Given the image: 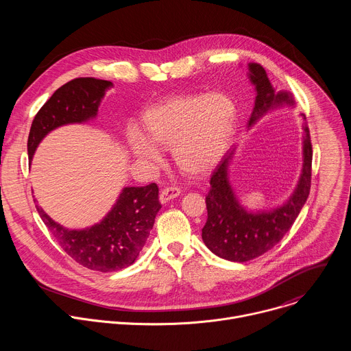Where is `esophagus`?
Instances as JSON below:
<instances>
[{"label":"esophagus","mask_w":351,"mask_h":351,"mask_svg":"<svg viewBox=\"0 0 351 351\" xmlns=\"http://www.w3.org/2000/svg\"><path fill=\"white\" fill-rule=\"evenodd\" d=\"M179 194H180V189L178 186H169V187H165L161 190L160 199H161V203H168V202H171V199L176 198Z\"/></svg>","instance_id":"esophagus-1"}]
</instances>
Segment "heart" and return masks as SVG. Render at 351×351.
<instances>
[{
	"label": "heart",
	"mask_w": 351,
	"mask_h": 351,
	"mask_svg": "<svg viewBox=\"0 0 351 351\" xmlns=\"http://www.w3.org/2000/svg\"><path fill=\"white\" fill-rule=\"evenodd\" d=\"M147 137L129 136L136 157L158 164V147L172 148L178 168L189 175L211 171L223 157L236 126V106L222 91L176 95L149 108L143 118Z\"/></svg>",
	"instance_id": "heart-1"
}]
</instances>
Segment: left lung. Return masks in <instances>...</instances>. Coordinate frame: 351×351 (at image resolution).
<instances>
[{
    "instance_id": "1",
    "label": "left lung",
    "mask_w": 351,
    "mask_h": 351,
    "mask_svg": "<svg viewBox=\"0 0 351 351\" xmlns=\"http://www.w3.org/2000/svg\"><path fill=\"white\" fill-rule=\"evenodd\" d=\"M248 68L250 79L257 88L256 107L250 125L276 106L293 104L290 94L274 91L261 65L250 64ZM302 115L306 119V115ZM304 165L298 186L283 207L271 213L253 214L239 206L228 180V164L232 154L217 165L210 180L211 189L206 195L208 218L202 234L214 254L234 263L254 260L269 252L291 228L307 202L311 187L313 145L307 126H304Z\"/></svg>"
}]
</instances>
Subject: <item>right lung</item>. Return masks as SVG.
I'll use <instances>...</instances> for the list:
<instances>
[{"instance_id":"obj_1","label":"right lung","mask_w":351,"mask_h":351,"mask_svg":"<svg viewBox=\"0 0 351 351\" xmlns=\"http://www.w3.org/2000/svg\"><path fill=\"white\" fill-rule=\"evenodd\" d=\"M111 86L108 80L77 77L56 90L32 122L27 138L30 161L36 147L48 132L94 118L99 99ZM158 194L156 183L125 187L108 215L84 230H68L36 207L48 230L72 260L91 271L114 272L132 265L141 252L162 207Z\"/></svg>"}]
</instances>
